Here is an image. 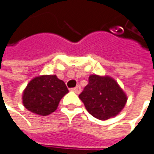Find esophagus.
Wrapping results in <instances>:
<instances>
[{
  "mask_svg": "<svg viewBox=\"0 0 154 154\" xmlns=\"http://www.w3.org/2000/svg\"><path fill=\"white\" fill-rule=\"evenodd\" d=\"M72 91H73L74 93H76V94H80L81 92H82V88H81L80 86H77V87H75V88H72Z\"/></svg>",
  "mask_w": 154,
  "mask_h": 154,
  "instance_id": "obj_1",
  "label": "esophagus"
}]
</instances>
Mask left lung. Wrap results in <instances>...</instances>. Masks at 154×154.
<instances>
[{
	"label": "left lung",
	"instance_id": "8db88e82",
	"mask_svg": "<svg viewBox=\"0 0 154 154\" xmlns=\"http://www.w3.org/2000/svg\"><path fill=\"white\" fill-rule=\"evenodd\" d=\"M79 97L87 110L99 120L117 116L127 103L126 94L116 80L108 75L91 74Z\"/></svg>",
	"mask_w": 154,
	"mask_h": 154
}]
</instances>
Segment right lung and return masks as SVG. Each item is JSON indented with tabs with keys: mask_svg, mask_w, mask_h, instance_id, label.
I'll use <instances>...</instances> for the list:
<instances>
[{
	"mask_svg": "<svg viewBox=\"0 0 154 154\" xmlns=\"http://www.w3.org/2000/svg\"><path fill=\"white\" fill-rule=\"evenodd\" d=\"M68 93L63 81L56 75H39L28 83L23 92V104L29 111L40 116L54 112L62 97Z\"/></svg>",
	"mask_w": 154,
	"mask_h": 154,
	"instance_id": "1",
	"label": "right lung"
}]
</instances>
